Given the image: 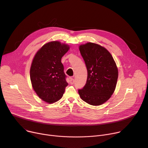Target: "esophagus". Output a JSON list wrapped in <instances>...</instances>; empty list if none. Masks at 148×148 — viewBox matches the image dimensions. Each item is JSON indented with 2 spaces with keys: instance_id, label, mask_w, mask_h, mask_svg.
Returning <instances> with one entry per match:
<instances>
[{
  "instance_id": "1",
  "label": "esophagus",
  "mask_w": 148,
  "mask_h": 148,
  "mask_svg": "<svg viewBox=\"0 0 148 148\" xmlns=\"http://www.w3.org/2000/svg\"><path fill=\"white\" fill-rule=\"evenodd\" d=\"M70 83L71 84H73L74 83V79L73 78H71L70 79Z\"/></svg>"
}]
</instances>
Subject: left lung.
<instances>
[{
    "label": "left lung",
    "mask_w": 148,
    "mask_h": 148,
    "mask_svg": "<svg viewBox=\"0 0 148 148\" xmlns=\"http://www.w3.org/2000/svg\"><path fill=\"white\" fill-rule=\"evenodd\" d=\"M87 70L86 84L78 90L82 100L98 106L106 102L114 91L118 69L110 53L103 47L88 42L79 46Z\"/></svg>",
    "instance_id": "left-lung-1"
}]
</instances>
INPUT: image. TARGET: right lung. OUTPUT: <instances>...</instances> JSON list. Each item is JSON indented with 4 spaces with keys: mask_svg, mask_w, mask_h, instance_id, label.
<instances>
[{
    "mask_svg": "<svg viewBox=\"0 0 148 148\" xmlns=\"http://www.w3.org/2000/svg\"><path fill=\"white\" fill-rule=\"evenodd\" d=\"M69 49L66 44L50 42L37 51L32 60L30 69L32 87L38 97L48 103L60 100L68 85L61 58Z\"/></svg>",
    "mask_w": 148,
    "mask_h": 148,
    "instance_id": "1",
    "label": "right lung"
}]
</instances>
